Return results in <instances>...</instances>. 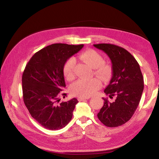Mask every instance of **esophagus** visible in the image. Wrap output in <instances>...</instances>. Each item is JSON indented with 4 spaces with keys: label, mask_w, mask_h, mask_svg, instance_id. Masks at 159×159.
Returning <instances> with one entry per match:
<instances>
[{
    "label": "esophagus",
    "mask_w": 159,
    "mask_h": 159,
    "mask_svg": "<svg viewBox=\"0 0 159 159\" xmlns=\"http://www.w3.org/2000/svg\"><path fill=\"white\" fill-rule=\"evenodd\" d=\"M90 98V97H80V96H79V98H78V99H79V101H83V100H85V99H88Z\"/></svg>",
    "instance_id": "34e87169"
}]
</instances>
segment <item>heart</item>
<instances>
[{"label": "heart", "mask_w": 159, "mask_h": 159, "mask_svg": "<svg viewBox=\"0 0 159 159\" xmlns=\"http://www.w3.org/2000/svg\"><path fill=\"white\" fill-rule=\"evenodd\" d=\"M80 60L85 61L90 66L95 68V74L104 80H109L111 76V66L104 62V58L100 53L93 49L86 50L79 55ZM76 60L69 57L63 65V74L67 79L71 80L74 77V67ZM102 86L101 80L98 78L90 79H80L71 86V93L74 95L90 97L95 94Z\"/></svg>", "instance_id": "b5f03b06"}]
</instances>
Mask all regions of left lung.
I'll return each mask as SVG.
<instances>
[{
    "label": "left lung",
    "mask_w": 159,
    "mask_h": 159,
    "mask_svg": "<svg viewBox=\"0 0 159 159\" xmlns=\"http://www.w3.org/2000/svg\"><path fill=\"white\" fill-rule=\"evenodd\" d=\"M109 56L113 76L104 93L114 102L104 98V105L98 114L107 127H118L128 122L138 108L144 90V79L137 60L124 48L114 44H94Z\"/></svg>",
    "instance_id": "obj_1"
}]
</instances>
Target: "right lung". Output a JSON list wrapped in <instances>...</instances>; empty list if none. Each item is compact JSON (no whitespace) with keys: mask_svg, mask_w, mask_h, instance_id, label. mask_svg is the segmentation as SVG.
Instances as JSON below:
<instances>
[{"mask_svg":"<svg viewBox=\"0 0 159 159\" xmlns=\"http://www.w3.org/2000/svg\"><path fill=\"white\" fill-rule=\"evenodd\" d=\"M83 45L52 44L40 50L26 64L22 74L23 99L32 117L45 128L60 130L71 120L76 98L60 102L66 87L63 65Z\"/></svg>","mask_w":159,"mask_h":159,"instance_id":"1","label":"right lung"}]
</instances>
